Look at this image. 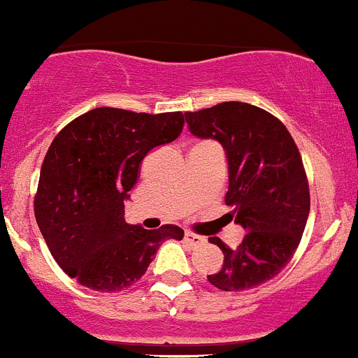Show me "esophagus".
<instances>
[{"label": "esophagus", "mask_w": 358, "mask_h": 358, "mask_svg": "<svg viewBox=\"0 0 358 358\" xmlns=\"http://www.w3.org/2000/svg\"><path fill=\"white\" fill-rule=\"evenodd\" d=\"M185 240L189 243V245H201V243L206 242V240H204V236L195 235V233H192V231H186Z\"/></svg>", "instance_id": "esophagus-1"}]
</instances>
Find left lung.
<instances>
[{"label": "left lung", "instance_id": "8db88e82", "mask_svg": "<svg viewBox=\"0 0 358 358\" xmlns=\"http://www.w3.org/2000/svg\"><path fill=\"white\" fill-rule=\"evenodd\" d=\"M185 116L192 134L226 150L227 217L245 229L236 249L210 238L224 265L208 281L226 292L262 285L292 260L308 220V179L296 141L276 116L251 103L222 102Z\"/></svg>", "mask_w": 358, "mask_h": 358}]
</instances>
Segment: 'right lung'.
I'll return each mask as SVG.
<instances>
[{
    "label": "right lung",
    "mask_w": 358,
    "mask_h": 358,
    "mask_svg": "<svg viewBox=\"0 0 358 358\" xmlns=\"http://www.w3.org/2000/svg\"><path fill=\"white\" fill-rule=\"evenodd\" d=\"M177 113L98 107L69 122L50 145L37 186L36 220L53 258L69 278L98 292L140 280L161 243L185 231L166 224L143 229L125 222L143 157L182 132Z\"/></svg>",
    "instance_id": "add662e5"
}]
</instances>
